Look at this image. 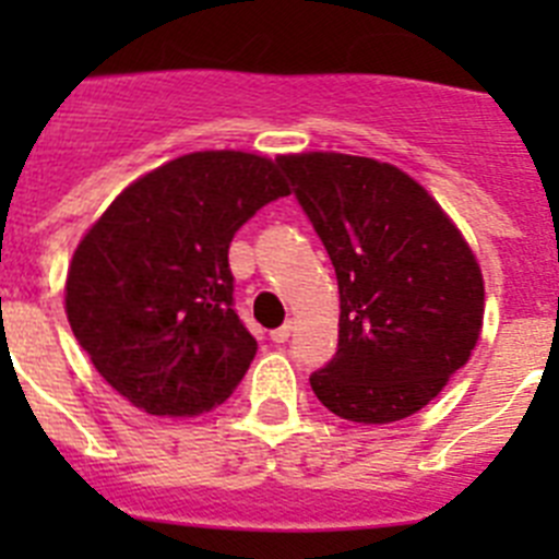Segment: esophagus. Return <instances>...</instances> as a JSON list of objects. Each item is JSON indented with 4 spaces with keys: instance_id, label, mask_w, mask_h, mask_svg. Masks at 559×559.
<instances>
[{
    "instance_id": "1",
    "label": "esophagus",
    "mask_w": 559,
    "mask_h": 559,
    "mask_svg": "<svg viewBox=\"0 0 559 559\" xmlns=\"http://www.w3.org/2000/svg\"><path fill=\"white\" fill-rule=\"evenodd\" d=\"M290 333H294V324L285 322L283 328H276L274 333H271V341H274V344H285V341L290 338Z\"/></svg>"
}]
</instances>
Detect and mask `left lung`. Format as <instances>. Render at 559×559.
I'll use <instances>...</instances> for the list:
<instances>
[{
    "instance_id": "1",
    "label": "left lung",
    "mask_w": 559,
    "mask_h": 559,
    "mask_svg": "<svg viewBox=\"0 0 559 559\" xmlns=\"http://www.w3.org/2000/svg\"><path fill=\"white\" fill-rule=\"evenodd\" d=\"M280 167L338 280V353L310 374L335 417L397 423L428 406L476 349L484 276L426 187L389 162L285 153Z\"/></svg>"
}]
</instances>
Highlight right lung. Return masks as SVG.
<instances>
[{
    "label": "right lung",
    "instance_id": "obj_1",
    "mask_svg": "<svg viewBox=\"0 0 559 559\" xmlns=\"http://www.w3.org/2000/svg\"><path fill=\"white\" fill-rule=\"evenodd\" d=\"M280 159L199 151L126 187L67 271L69 328L131 406L195 417L221 406L257 353L231 308L229 243L288 195Z\"/></svg>",
    "mask_w": 559,
    "mask_h": 559
}]
</instances>
